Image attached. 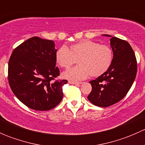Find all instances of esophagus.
<instances>
[{
	"mask_svg": "<svg viewBox=\"0 0 145 145\" xmlns=\"http://www.w3.org/2000/svg\"><path fill=\"white\" fill-rule=\"evenodd\" d=\"M70 84H82V82H74V81H69Z\"/></svg>",
	"mask_w": 145,
	"mask_h": 145,
	"instance_id": "34e87169",
	"label": "esophagus"
}]
</instances>
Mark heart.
<instances>
[{"label":"heart","instance_id":"b5f03b06","mask_svg":"<svg viewBox=\"0 0 145 145\" xmlns=\"http://www.w3.org/2000/svg\"><path fill=\"white\" fill-rule=\"evenodd\" d=\"M77 59L79 65L63 72V77L79 81L90 75L98 77L104 74L111 65L113 52L106 45L82 41L71 46L69 49L61 46L56 52V61L61 68H70Z\"/></svg>","mask_w":145,"mask_h":145}]
</instances>
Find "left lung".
<instances>
[{
  "instance_id": "left-lung-1",
  "label": "left lung",
  "mask_w": 145,
  "mask_h": 145,
  "mask_svg": "<svg viewBox=\"0 0 145 145\" xmlns=\"http://www.w3.org/2000/svg\"><path fill=\"white\" fill-rule=\"evenodd\" d=\"M103 35L111 37L113 61L106 72L89 82L92 91L88 99L97 106L108 107L120 102L129 92L136 77L137 61L128 42L108 35Z\"/></svg>"
}]
</instances>
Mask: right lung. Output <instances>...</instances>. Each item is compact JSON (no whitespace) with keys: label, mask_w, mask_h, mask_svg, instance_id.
I'll return each instance as SVG.
<instances>
[{"label":"right lung","mask_w":145,"mask_h":145,"mask_svg":"<svg viewBox=\"0 0 145 145\" xmlns=\"http://www.w3.org/2000/svg\"><path fill=\"white\" fill-rule=\"evenodd\" d=\"M54 42L34 37L12 52L8 63V81L15 96L36 110H48L63 98V86L68 81L56 80L59 69L56 66Z\"/></svg>","instance_id":"add662e5"}]
</instances>
